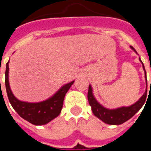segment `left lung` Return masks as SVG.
<instances>
[{
  "mask_svg": "<svg viewBox=\"0 0 151 151\" xmlns=\"http://www.w3.org/2000/svg\"><path fill=\"white\" fill-rule=\"evenodd\" d=\"M131 49L134 51L135 52L136 50L133 48V47L130 46ZM139 60L142 64V67L144 71H145V78H146V89L145 93L137 101L133 104L131 106L128 107H120V108H116V109H108V108H104L103 105H101L99 103L95 96L93 95V89L91 86H89L88 94H87V98H88L89 104L91 105L92 109V112L95 115V116L98 117L99 119H100L102 121H104V123L111 124V125H119L121 124L124 123L125 121L129 120L130 118L135 115V114L139 111L142 108L143 104H145L146 99V93H147V80H146V72L144 65L142 61L141 60L139 57ZM150 86H151V81H150Z\"/></svg>",
  "mask_w": 151,
  "mask_h": 151,
  "instance_id": "obj_1",
  "label": "left lung"
}]
</instances>
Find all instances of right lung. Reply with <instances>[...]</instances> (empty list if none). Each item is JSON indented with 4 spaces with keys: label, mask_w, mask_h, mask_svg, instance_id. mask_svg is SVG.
<instances>
[{
    "label": "right lung",
    "mask_w": 151,
    "mask_h": 151,
    "mask_svg": "<svg viewBox=\"0 0 151 151\" xmlns=\"http://www.w3.org/2000/svg\"><path fill=\"white\" fill-rule=\"evenodd\" d=\"M9 61L6 64L5 69V88L9 103L18 115L24 120L35 125L46 124L58 116L62 109L63 102L65 94L73 84L74 81L61 86L52 97L44 101L38 103L21 101L14 95L9 86Z\"/></svg>",
    "instance_id": "right-lung-1"
}]
</instances>
